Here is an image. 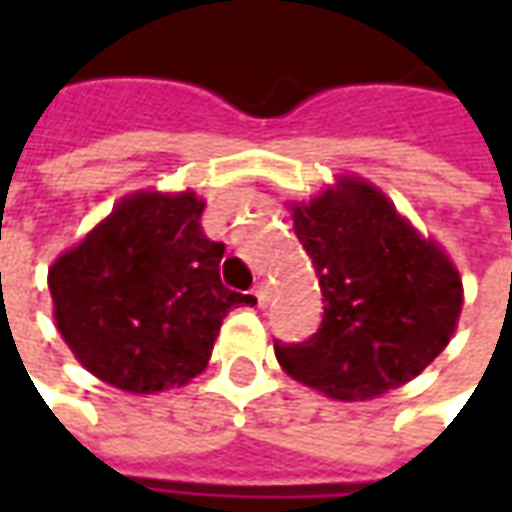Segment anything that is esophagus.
Wrapping results in <instances>:
<instances>
[{"label": "esophagus", "instance_id": "34e87169", "mask_svg": "<svg viewBox=\"0 0 512 512\" xmlns=\"http://www.w3.org/2000/svg\"><path fill=\"white\" fill-rule=\"evenodd\" d=\"M255 296H257V304H260V307H266L268 301H271V290H268V282H263V279L257 282Z\"/></svg>", "mask_w": 512, "mask_h": 512}]
</instances>
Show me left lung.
<instances>
[{
    "label": "left lung",
    "mask_w": 512,
    "mask_h": 512,
    "mask_svg": "<svg viewBox=\"0 0 512 512\" xmlns=\"http://www.w3.org/2000/svg\"><path fill=\"white\" fill-rule=\"evenodd\" d=\"M293 230L323 293L321 329L274 343L279 365L337 400L403 386L444 351L461 315L458 268L365 180L343 178L307 205Z\"/></svg>",
    "instance_id": "1"
}]
</instances>
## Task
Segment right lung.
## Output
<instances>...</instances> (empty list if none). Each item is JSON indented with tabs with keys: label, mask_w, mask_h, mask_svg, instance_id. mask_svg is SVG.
Returning a JSON list of instances; mask_svg holds the SVG:
<instances>
[{
	"label": "right lung",
	"mask_w": 512,
	"mask_h": 512,
	"mask_svg": "<svg viewBox=\"0 0 512 512\" xmlns=\"http://www.w3.org/2000/svg\"><path fill=\"white\" fill-rule=\"evenodd\" d=\"M191 191L131 194L49 268L54 321L93 376L153 395L200 376L227 312L255 304L224 288V244L202 233Z\"/></svg>",
	"instance_id": "add662e5"
}]
</instances>
